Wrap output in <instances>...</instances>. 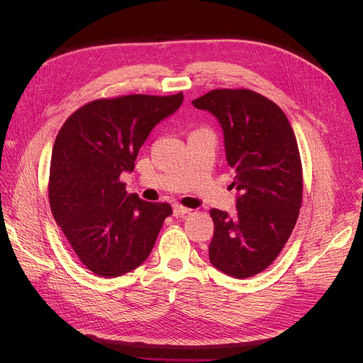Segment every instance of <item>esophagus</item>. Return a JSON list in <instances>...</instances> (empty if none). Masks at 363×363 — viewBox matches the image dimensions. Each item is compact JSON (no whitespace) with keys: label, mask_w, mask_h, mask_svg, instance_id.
Instances as JSON below:
<instances>
[{"label":"esophagus","mask_w":363,"mask_h":363,"mask_svg":"<svg viewBox=\"0 0 363 363\" xmlns=\"http://www.w3.org/2000/svg\"><path fill=\"white\" fill-rule=\"evenodd\" d=\"M188 213H191L189 208H186L184 206H179V204L174 206V216H184V215H188Z\"/></svg>","instance_id":"esophagus-1"}]
</instances>
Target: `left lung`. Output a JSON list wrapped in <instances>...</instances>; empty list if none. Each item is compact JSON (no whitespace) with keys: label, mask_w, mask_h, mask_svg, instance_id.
<instances>
[{"label":"left lung","mask_w":363,"mask_h":363,"mask_svg":"<svg viewBox=\"0 0 363 363\" xmlns=\"http://www.w3.org/2000/svg\"><path fill=\"white\" fill-rule=\"evenodd\" d=\"M218 119L226 162L235 170L237 213L212 208L208 259L233 278H250L277 259L298 218L301 162L284 111L250 89H215L193 101Z\"/></svg>","instance_id":"1"}]
</instances>
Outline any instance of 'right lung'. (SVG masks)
Returning <instances> with one entry per match:
<instances>
[{
  "mask_svg": "<svg viewBox=\"0 0 363 363\" xmlns=\"http://www.w3.org/2000/svg\"><path fill=\"white\" fill-rule=\"evenodd\" d=\"M184 94L125 95L95 100L65 122L52 147L50 206L73 252L99 277L116 278L151 253L167 203L128 194L119 178L132 172L150 132L172 116Z\"/></svg>",
  "mask_w": 363,
  "mask_h": 363,
  "instance_id": "obj_1",
  "label": "right lung"
}]
</instances>
